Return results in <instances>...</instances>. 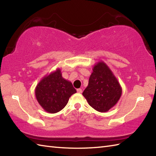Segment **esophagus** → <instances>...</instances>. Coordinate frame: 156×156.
Wrapping results in <instances>:
<instances>
[{
	"instance_id": "esophagus-1",
	"label": "esophagus",
	"mask_w": 156,
	"mask_h": 156,
	"mask_svg": "<svg viewBox=\"0 0 156 156\" xmlns=\"http://www.w3.org/2000/svg\"><path fill=\"white\" fill-rule=\"evenodd\" d=\"M77 92H78V93L81 94L82 92V90L81 88H78V89H77Z\"/></svg>"
}]
</instances>
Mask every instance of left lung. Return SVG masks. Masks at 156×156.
Returning a JSON list of instances; mask_svg holds the SVG:
<instances>
[{
  "mask_svg": "<svg viewBox=\"0 0 156 156\" xmlns=\"http://www.w3.org/2000/svg\"><path fill=\"white\" fill-rule=\"evenodd\" d=\"M121 94V85L108 66L102 61L97 63L82 93L88 104L98 112H107L117 103Z\"/></svg>",
  "mask_w": 156,
  "mask_h": 156,
  "instance_id": "obj_1",
  "label": "left lung"
}]
</instances>
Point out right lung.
<instances>
[{"label":"right lung","instance_id":"obj_1","mask_svg":"<svg viewBox=\"0 0 156 156\" xmlns=\"http://www.w3.org/2000/svg\"><path fill=\"white\" fill-rule=\"evenodd\" d=\"M76 92L72 82L62 77L59 68L45 76L35 90L39 104L49 113L60 111L67 105L69 97Z\"/></svg>","mask_w":156,"mask_h":156}]
</instances>
